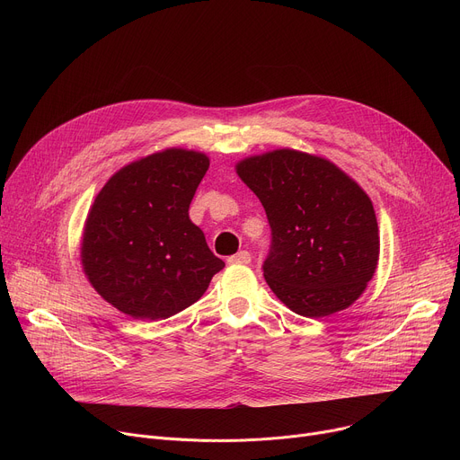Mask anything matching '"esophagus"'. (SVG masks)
<instances>
[{
  "label": "esophagus",
  "mask_w": 460,
  "mask_h": 460,
  "mask_svg": "<svg viewBox=\"0 0 460 460\" xmlns=\"http://www.w3.org/2000/svg\"><path fill=\"white\" fill-rule=\"evenodd\" d=\"M227 261H229V262H243V264H248V262L252 261V255H250V252L243 250V252H238V253L231 255Z\"/></svg>",
  "instance_id": "1"
}]
</instances>
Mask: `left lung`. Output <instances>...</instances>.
I'll list each match as a JSON object with an SVG mask.
<instances>
[{
  "label": "left lung",
  "mask_w": 460,
  "mask_h": 460,
  "mask_svg": "<svg viewBox=\"0 0 460 460\" xmlns=\"http://www.w3.org/2000/svg\"><path fill=\"white\" fill-rule=\"evenodd\" d=\"M236 173L269 217L272 244L262 272L274 295L309 319L354 304L380 252L367 193L330 160L293 149L246 158Z\"/></svg>",
  "instance_id": "8db88e82"
}]
</instances>
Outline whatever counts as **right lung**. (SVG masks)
Returning <instances> with one entry per match:
<instances>
[{"label": "right lung", "mask_w": 460, "mask_h": 460, "mask_svg": "<svg viewBox=\"0 0 460 460\" xmlns=\"http://www.w3.org/2000/svg\"><path fill=\"white\" fill-rule=\"evenodd\" d=\"M208 164L203 153L165 149L119 169L96 196L84 229V272L125 315L172 317L226 267L188 216Z\"/></svg>", "instance_id": "obj_1"}]
</instances>
